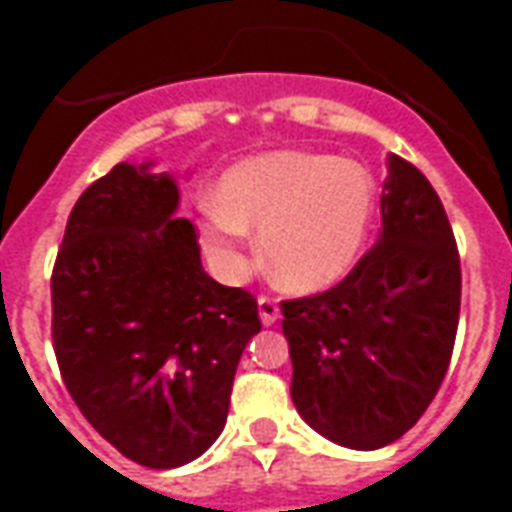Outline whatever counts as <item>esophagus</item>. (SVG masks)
<instances>
[{
	"mask_svg": "<svg viewBox=\"0 0 512 512\" xmlns=\"http://www.w3.org/2000/svg\"><path fill=\"white\" fill-rule=\"evenodd\" d=\"M257 312H260V321H263V326H274V323L279 321V307L277 301L274 299H257Z\"/></svg>",
	"mask_w": 512,
	"mask_h": 512,
	"instance_id": "esophagus-1",
	"label": "esophagus"
}]
</instances>
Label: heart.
<instances>
[{
    "mask_svg": "<svg viewBox=\"0 0 512 512\" xmlns=\"http://www.w3.org/2000/svg\"><path fill=\"white\" fill-rule=\"evenodd\" d=\"M376 197L373 175L340 156L277 150L244 158L202 202V244L216 266L238 274L246 230H257L268 277L290 293H318L359 263Z\"/></svg>",
    "mask_w": 512,
    "mask_h": 512,
    "instance_id": "1",
    "label": "heart"
}]
</instances>
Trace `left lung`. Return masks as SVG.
Returning a JSON list of instances; mask_svg holds the SVG:
<instances>
[{
  "mask_svg": "<svg viewBox=\"0 0 512 512\" xmlns=\"http://www.w3.org/2000/svg\"><path fill=\"white\" fill-rule=\"evenodd\" d=\"M381 233L326 293L282 301L301 419L334 444L378 450L417 425L450 365L461 260L439 194L386 156Z\"/></svg>",
  "mask_w": 512,
  "mask_h": 512,
  "instance_id": "left-lung-1",
  "label": "left lung"
}]
</instances>
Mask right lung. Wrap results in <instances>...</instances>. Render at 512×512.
Listing matches in <instances>:
<instances>
[{
  "mask_svg": "<svg viewBox=\"0 0 512 512\" xmlns=\"http://www.w3.org/2000/svg\"><path fill=\"white\" fill-rule=\"evenodd\" d=\"M117 164L73 205L51 274V334L84 419L147 469L219 439L235 367L260 332L257 301L205 274L175 216L178 178Z\"/></svg>",
  "mask_w": 512,
  "mask_h": 512,
  "instance_id": "1",
  "label": "right lung"
}]
</instances>
